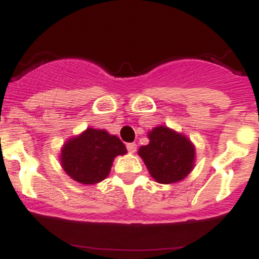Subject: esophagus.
Listing matches in <instances>:
<instances>
[{
    "label": "esophagus",
    "instance_id": "esophagus-1",
    "mask_svg": "<svg viewBox=\"0 0 259 259\" xmlns=\"http://www.w3.org/2000/svg\"><path fill=\"white\" fill-rule=\"evenodd\" d=\"M126 147H127V151H129L130 154H134V152L137 151V145H136V143H127Z\"/></svg>",
    "mask_w": 259,
    "mask_h": 259
}]
</instances>
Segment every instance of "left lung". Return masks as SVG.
<instances>
[{
	"label": "left lung",
	"instance_id": "1",
	"mask_svg": "<svg viewBox=\"0 0 259 259\" xmlns=\"http://www.w3.org/2000/svg\"><path fill=\"white\" fill-rule=\"evenodd\" d=\"M147 137L150 142L139 147L138 155L156 183H179L192 172L195 146L183 133L160 125L150 130Z\"/></svg>",
	"mask_w": 259,
	"mask_h": 259
}]
</instances>
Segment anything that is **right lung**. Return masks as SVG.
I'll return each instance as SVG.
<instances>
[{
  "instance_id": "obj_1",
  "label": "right lung",
  "mask_w": 259,
  "mask_h": 259,
  "mask_svg": "<svg viewBox=\"0 0 259 259\" xmlns=\"http://www.w3.org/2000/svg\"><path fill=\"white\" fill-rule=\"evenodd\" d=\"M126 152V147L118 137L104 129L87 127L64 143L60 163L74 181L83 185H95L107 179L114 157Z\"/></svg>"
}]
</instances>
